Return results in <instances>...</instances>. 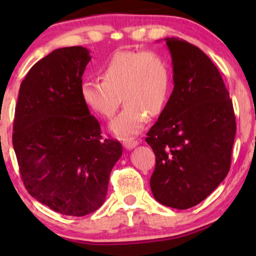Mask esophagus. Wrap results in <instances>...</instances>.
<instances>
[{"label":"esophagus","instance_id":"34e87169","mask_svg":"<svg viewBox=\"0 0 256 256\" xmlns=\"http://www.w3.org/2000/svg\"><path fill=\"white\" fill-rule=\"evenodd\" d=\"M136 146H138V142L135 141V140H124V146L127 150H132V148H135Z\"/></svg>","mask_w":256,"mask_h":256}]
</instances>
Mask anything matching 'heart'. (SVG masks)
<instances>
[{
    "instance_id": "heart-1",
    "label": "heart",
    "mask_w": 256,
    "mask_h": 256,
    "mask_svg": "<svg viewBox=\"0 0 256 256\" xmlns=\"http://www.w3.org/2000/svg\"><path fill=\"white\" fill-rule=\"evenodd\" d=\"M102 80L86 79L80 85L84 104L102 118L124 110L110 122V130L121 138L138 134L146 114L158 115L169 98L170 72L164 59L154 52L120 50L101 65Z\"/></svg>"
}]
</instances>
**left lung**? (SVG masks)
Instances as JSON below:
<instances>
[{
	"label": "left lung",
	"mask_w": 256,
	"mask_h": 256,
	"mask_svg": "<svg viewBox=\"0 0 256 256\" xmlns=\"http://www.w3.org/2000/svg\"><path fill=\"white\" fill-rule=\"evenodd\" d=\"M172 62L174 90L146 141L156 156L154 198L186 210L216 190L230 171L236 124L218 68L200 48L164 38Z\"/></svg>",
	"instance_id": "1"
}]
</instances>
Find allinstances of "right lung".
<instances>
[{"instance_id": "right-lung-1", "label": "right lung", "mask_w": 256, "mask_h": 256, "mask_svg": "<svg viewBox=\"0 0 256 256\" xmlns=\"http://www.w3.org/2000/svg\"><path fill=\"white\" fill-rule=\"evenodd\" d=\"M90 51L54 50L20 84L12 146L28 192L54 211L82 216L106 200L110 171L122 155L102 138L99 121L80 96Z\"/></svg>"}]
</instances>
